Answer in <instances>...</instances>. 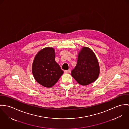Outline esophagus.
<instances>
[{
  "label": "esophagus",
  "mask_w": 129,
  "mask_h": 129,
  "mask_svg": "<svg viewBox=\"0 0 129 129\" xmlns=\"http://www.w3.org/2000/svg\"><path fill=\"white\" fill-rule=\"evenodd\" d=\"M70 71H71V70L70 69H69V70H64V73L65 74H67V73H70Z\"/></svg>",
  "instance_id": "obj_1"
}]
</instances>
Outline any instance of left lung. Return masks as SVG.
<instances>
[{
    "label": "left lung",
    "instance_id": "obj_1",
    "mask_svg": "<svg viewBox=\"0 0 129 129\" xmlns=\"http://www.w3.org/2000/svg\"><path fill=\"white\" fill-rule=\"evenodd\" d=\"M100 66L93 51L87 47H84L78 56L77 64L71 71L72 76L80 85H88L98 79Z\"/></svg>",
    "mask_w": 129,
    "mask_h": 129
}]
</instances>
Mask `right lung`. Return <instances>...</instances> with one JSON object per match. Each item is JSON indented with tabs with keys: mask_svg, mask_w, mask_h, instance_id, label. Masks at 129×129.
Returning <instances> with one entry per match:
<instances>
[{
	"mask_svg": "<svg viewBox=\"0 0 129 129\" xmlns=\"http://www.w3.org/2000/svg\"><path fill=\"white\" fill-rule=\"evenodd\" d=\"M55 52L52 47H45L36 55L32 64V73L36 81L41 85L54 86L64 71L55 60Z\"/></svg>",
	"mask_w": 129,
	"mask_h": 129,
	"instance_id": "right-lung-1",
	"label": "right lung"
}]
</instances>
